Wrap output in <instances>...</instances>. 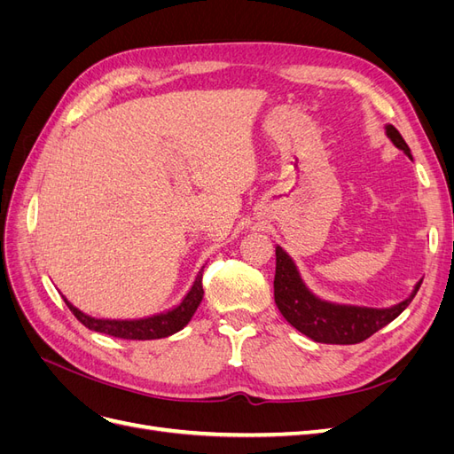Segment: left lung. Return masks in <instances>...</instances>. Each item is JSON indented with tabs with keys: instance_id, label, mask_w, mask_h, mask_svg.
Segmentation results:
<instances>
[{
	"instance_id": "8db88e82",
	"label": "left lung",
	"mask_w": 454,
	"mask_h": 454,
	"mask_svg": "<svg viewBox=\"0 0 454 454\" xmlns=\"http://www.w3.org/2000/svg\"><path fill=\"white\" fill-rule=\"evenodd\" d=\"M387 136L394 142L395 147L405 151L409 159L411 151L402 134L395 127H387ZM422 280L415 286L411 294L402 303L390 309H367V307H348L327 303L316 297L305 282L301 280L299 270L292 257L287 255L280 246H277V274H274V303L282 312L284 318L290 322L297 332L310 337L316 342L325 345H356L369 339L384 325L395 320L417 295Z\"/></svg>"
}]
</instances>
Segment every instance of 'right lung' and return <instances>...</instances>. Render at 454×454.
Returning <instances> with one entry per match:
<instances>
[{
  "label": "right lung",
  "mask_w": 454,
  "mask_h": 454,
  "mask_svg": "<svg viewBox=\"0 0 454 454\" xmlns=\"http://www.w3.org/2000/svg\"><path fill=\"white\" fill-rule=\"evenodd\" d=\"M202 295H204V290H202V269H200L193 286H191L189 294L184 297L180 305H177L172 310H168V312H160V314L149 316V318H142V320H100V318H92V316H87V314L81 312L79 309H75L66 297H62V299H64V303L70 307V310L74 312L75 318L85 327L92 329V332L112 335V337H117V339L149 340V339L168 337L176 332H180V329H184L189 324V320L193 318V314H195L197 307L200 305V301H202Z\"/></svg>",
  "instance_id": "add662e5"
}]
</instances>
